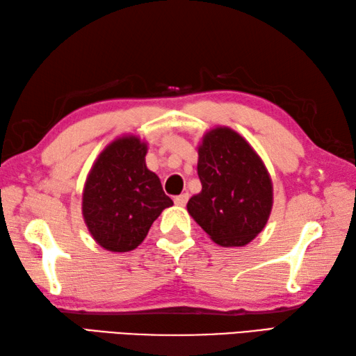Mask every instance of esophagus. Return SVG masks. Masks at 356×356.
Returning <instances> with one entry per match:
<instances>
[{
    "label": "esophagus",
    "mask_w": 356,
    "mask_h": 356,
    "mask_svg": "<svg viewBox=\"0 0 356 356\" xmlns=\"http://www.w3.org/2000/svg\"><path fill=\"white\" fill-rule=\"evenodd\" d=\"M187 200H188V195L183 193V195H178V197H175L173 202H175V206H178V207H184L187 204Z\"/></svg>",
    "instance_id": "1"
}]
</instances>
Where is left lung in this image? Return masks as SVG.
<instances>
[{"mask_svg": "<svg viewBox=\"0 0 356 356\" xmlns=\"http://www.w3.org/2000/svg\"><path fill=\"white\" fill-rule=\"evenodd\" d=\"M201 192L187 212L216 244H249L269 220L273 187L263 159L229 127L212 129L198 146Z\"/></svg>", "mask_w": 356, "mask_h": 356, "instance_id": "left-lung-1", "label": "left lung"}]
</instances>
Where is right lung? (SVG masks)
<instances>
[{
    "instance_id": "1",
    "label": "right lung",
    "mask_w": 356,
    "mask_h": 356,
    "mask_svg": "<svg viewBox=\"0 0 356 356\" xmlns=\"http://www.w3.org/2000/svg\"><path fill=\"white\" fill-rule=\"evenodd\" d=\"M147 144L135 135L117 138L87 175L83 216L93 239L111 252H129L173 201L146 165Z\"/></svg>"
}]
</instances>
